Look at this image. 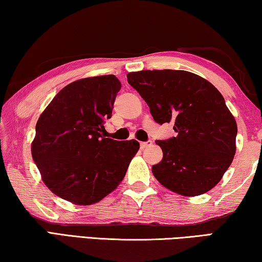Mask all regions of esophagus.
I'll use <instances>...</instances> for the list:
<instances>
[{"instance_id":"1","label":"esophagus","mask_w":262,"mask_h":262,"mask_svg":"<svg viewBox=\"0 0 262 262\" xmlns=\"http://www.w3.org/2000/svg\"><path fill=\"white\" fill-rule=\"evenodd\" d=\"M152 144V142L151 141H147V142H141L140 143V147H141V149H145V148H148V147H150V145Z\"/></svg>"}]
</instances>
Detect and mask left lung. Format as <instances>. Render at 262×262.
Wrapping results in <instances>:
<instances>
[{
	"instance_id": "8db88e82",
	"label": "left lung",
	"mask_w": 262,
	"mask_h": 262,
	"mask_svg": "<svg viewBox=\"0 0 262 262\" xmlns=\"http://www.w3.org/2000/svg\"><path fill=\"white\" fill-rule=\"evenodd\" d=\"M159 125L172 121L176 137L157 140L163 159L152 173L164 187L195 196L219 184L236 154L237 123L223 96L207 79L185 70L128 73Z\"/></svg>"
}]
</instances>
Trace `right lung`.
Listing matches in <instances>:
<instances>
[{
    "label": "right lung",
    "instance_id": "obj_1",
    "mask_svg": "<svg viewBox=\"0 0 262 262\" xmlns=\"http://www.w3.org/2000/svg\"><path fill=\"white\" fill-rule=\"evenodd\" d=\"M121 83L114 75L68 84L41 113L31 145L34 163L53 193L92 205L118 187L140 143L104 137Z\"/></svg>",
    "mask_w": 262,
    "mask_h": 262
}]
</instances>
